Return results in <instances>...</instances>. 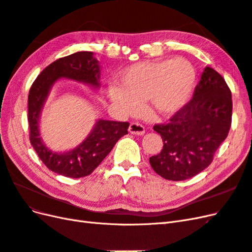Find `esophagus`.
I'll list each match as a JSON object with an SVG mask.
<instances>
[{"instance_id": "obj_1", "label": "esophagus", "mask_w": 252, "mask_h": 252, "mask_svg": "<svg viewBox=\"0 0 252 252\" xmlns=\"http://www.w3.org/2000/svg\"><path fill=\"white\" fill-rule=\"evenodd\" d=\"M129 132L135 134V135H143L145 133V128L142 124L138 123V122H133V123L130 124L129 126Z\"/></svg>"}]
</instances>
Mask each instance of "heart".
Masks as SVG:
<instances>
[{"label":"heart","mask_w":252,"mask_h":252,"mask_svg":"<svg viewBox=\"0 0 252 252\" xmlns=\"http://www.w3.org/2000/svg\"><path fill=\"white\" fill-rule=\"evenodd\" d=\"M195 81V70L187 60L141 62L123 70L119 77L121 86L111 84L107 94L125 113L140 111L148 101L152 113L169 117L188 102Z\"/></svg>","instance_id":"b5f03b06"}]
</instances>
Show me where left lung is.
<instances>
[{
  "label": "left lung",
  "mask_w": 252,
  "mask_h": 252,
  "mask_svg": "<svg viewBox=\"0 0 252 252\" xmlns=\"http://www.w3.org/2000/svg\"><path fill=\"white\" fill-rule=\"evenodd\" d=\"M232 118L231 91L224 78L206 67L193 96L169 119L156 124L164 146L149 158L158 175L169 181L194 177L211 164L220 145L227 138Z\"/></svg>",
  "instance_id": "1"
}]
</instances>
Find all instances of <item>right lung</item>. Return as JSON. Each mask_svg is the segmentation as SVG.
Here are the masks:
<instances>
[{
	"label": "right lung",
	"mask_w": 252,
	"mask_h": 252,
	"mask_svg": "<svg viewBox=\"0 0 252 252\" xmlns=\"http://www.w3.org/2000/svg\"><path fill=\"white\" fill-rule=\"evenodd\" d=\"M61 78L98 87L100 66L94 52H75L52 62L37 75L28 94L29 140L37 156L51 171L78 179L89 175L101 164L116 143L128 133L129 123L98 120L93 131L78 147L63 154L49 150L40 138L39 120L52 84Z\"/></svg>",
	"instance_id": "obj_1"
}]
</instances>
